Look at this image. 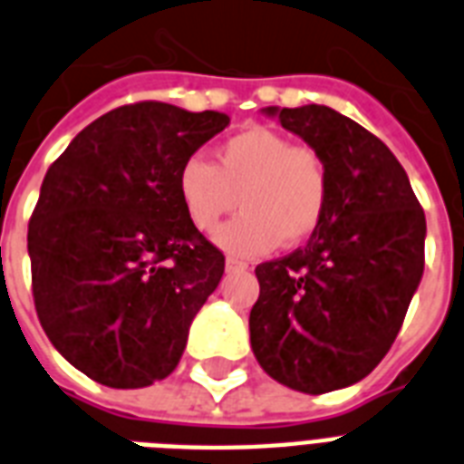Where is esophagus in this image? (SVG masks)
<instances>
[{"mask_svg": "<svg viewBox=\"0 0 464 464\" xmlns=\"http://www.w3.org/2000/svg\"><path fill=\"white\" fill-rule=\"evenodd\" d=\"M245 269H247V265H245V262H240V259H236V257L226 259V271L236 274V271H245Z\"/></svg>", "mask_w": 464, "mask_h": 464, "instance_id": "34e87169", "label": "esophagus"}]
</instances>
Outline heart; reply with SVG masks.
<instances>
[{
  "label": "heart",
  "instance_id": "b5f03b06",
  "mask_svg": "<svg viewBox=\"0 0 464 464\" xmlns=\"http://www.w3.org/2000/svg\"><path fill=\"white\" fill-rule=\"evenodd\" d=\"M176 190L190 224L212 233L240 205L243 214L217 233V243L238 257H257L281 240L300 245L322 224L329 207L326 161L310 145L274 128L252 126L221 142L212 164L183 161Z\"/></svg>",
  "mask_w": 464,
  "mask_h": 464
}]
</instances>
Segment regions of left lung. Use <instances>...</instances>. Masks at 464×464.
<instances>
[{
	"label": "left lung",
	"mask_w": 464,
	"mask_h": 464,
	"mask_svg": "<svg viewBox=\"0 0 464 464\" xmlns=\"http://www.w3.org/2000/svg\"><path fill=\"white\" fill-rule=\"evenodd\" d=\"M278 121L322 154L331 195L310 243L255 269L250 343L271 379L319 395L364 379L391 350L424 271L427 219L367 128L324 104L281 109Z\"/></svg>",
	"instance_id": "left-lung-1"
}]
</instances>
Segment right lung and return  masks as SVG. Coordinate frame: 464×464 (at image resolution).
Segmentation results:
<instances>
[{"label": "right lung", "mask_w": 464, "mask_h": 464, "mask_svg": "<svg viewBox=\"0 0 464 464\" xmlns=\"http://www.w3.org/2000/svg\"><path fill=\"white\" fill-rule=\"evenodd\" d=\"M228 121L123 104L47 169L28 224L33 300L52 345L92 382L142 389L179 364L226 259L186 217L176 179Z\"/></svg>", "instance_id": "add662e5"}]
</instances>
